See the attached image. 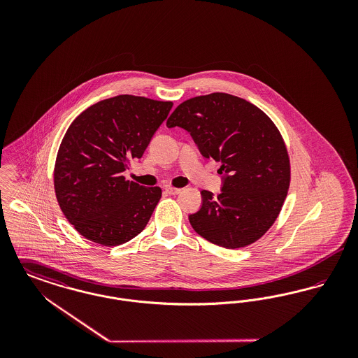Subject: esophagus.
I'll return each mask as SVG.
<instances>
[{
    "label": "esophagus",
    "mask_w": 358,
    "mask_h": 358,
    "mask_svg": "<svg viewBox=\"0 0 358 358\" xmlns=\"http://www.w3.org/2000/svg\"><path fill=\"white\" fill-rule=\"evenodd\" d=\"M166 193H169V194H178V193H181V189L180 187H166Z\"/></svg>",
    "instance_id": "34e87169"
}]
</instances>
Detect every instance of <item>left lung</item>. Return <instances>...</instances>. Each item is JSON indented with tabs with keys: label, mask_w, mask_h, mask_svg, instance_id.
<instances>
[{
	"label": "left lung",
	"mask_w": 358,
	"mask_h": 358,
	"mask_svg": "<svg viewBox=\"0 0 358 358\" xmlns=\"http://www.w3.org/2000/svg\"><path fill=\"white\" fill-rule=\"evenodd\" d=\"M192 136L205 158L220 162L222 193L201 190L193 229L224 248L255 243L273 225L289 187V158L278 127L255 104L213 92L181 103L166 122Z\"/></svg>",
	"instance_id": "left-lung-1"
}]
</instances>
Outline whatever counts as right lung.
I'll use <instances>...</instances> for the list:
<instances>
[{
    "instance_id": "right-lung-1",
    "label": "right lung",
    "mask_w": 358,
    "mask_h": 358,
    "mask_svg": "<svg viewBox=\"0 0 358 358\" xmlns=\"http://www.w3.org/2000/svg\"><path fill=\"white\" fill-rule=\"evenodd\" d=\"M171 102L118 95L92 104L69 124L53 171L62 212L85 238L114 247L139 235L162 190L126 180L168 118Z\"/></svg>"
}]
</instances>
